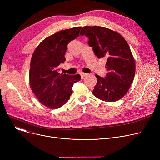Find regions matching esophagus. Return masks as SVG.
Wrapping results in <instances>:
<instances>
[{
    "label": "esophagus",
    "instance_id": "obj_1",
    "mask_svg": "<svg viewBox=\"0 0 160 160\" xmlns=\"http://www.w3.org/2000/svg\"><path fill=\"white\" fill-rule=\"evenodd\" d=\"M88 74H86V73H84V72H80V76H81V78H84Z\"/></svg>",
    "mask_w": 160,
    "mask_h": 160
}]
</instances>
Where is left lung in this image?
Here are the masks:
<instances>
[{
    "label": "left lung",
    "instance_id": "left-lung-1",
    "mask_svg": "<svg viewBox=\"0 0 160 160\" xmlns=\"http://www.w3.org/2000/svg\"><path fill=\"white\" fill-rule=\"evenodd\" d=\"M80 35L89 38L88 45L98 58L107 59L106 77L95 74L94 96L106 102L121 99L129 90L136 72L135 61L127 41L119 33L98 26L84 27Z\"/></svg>",
    "mask_w": 160,
    "mask_h": 160
}]
</instances>
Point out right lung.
I'll return each mask as SVG.
<instances>
[{
    "mask_svg": "<svg viewBox=\"0 0 160 160\" xmlns=\"http://www.w3.org/2000/svg\"><path fill=\"white\" fill-rule=\"evenodd\" d=\"M82 27L61 30L42 41L33 52L29 72L30 88L39 101L50 109L63 106L72 93L73 83L80 75L58 72L65 61L67 45L79 36Z\"/></svg>",
    "mask_w": 160,
    "mask_h": 160,
    "instance_id": "add662e5",
    "label": "right lung"
}]
</instances>
